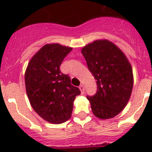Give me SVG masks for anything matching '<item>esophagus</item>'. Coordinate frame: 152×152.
<instances>
[{
	"instance_id": "obj_1",
	"label": "esophagus",
	"mask_w": 152,
	"mask_h": 152,
	"mask_svg": "<svg viewBox=\"0 0 152 152\" xmlns=\"http://www.w3.org/2000/svg\"><path fill=\"white\" fill-rule=\"evenodd\" d=\"M79 89H80V91H81V93L83 94L84 90H85V88H84V85H80V86H79Z\"/></svg>"
}]
</instances>
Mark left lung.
<instances>
[{
	"label": "left lung",
	"mask_w": 152,
	"mask_h": 152,
	"mask_svg": "<svg viewBox=\"0 0 152 152\" xmlns=\"http://www.w3.org/2000/svg\"><path fill=\"white\" fill-rule=\"evenodd\" d=\"M81 53L98 86L96 95L87 97L91 111L100 120L113 118L122 112L131 96V64L118 46L106 39L85 45Z\"/></svg>",
	"instance_id": "left-lung-1"
}]
</instances>
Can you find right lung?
<instances>
[{
    "label": "right lung",
    "mask_w": 152,
    "mask_h": 152,
    "mask_svg": "<svg viewBox=\"0 0 152 152\" xmlns=\"http://www.w3.org/2000/svg\"><path fill=\"white\" fill-rule=\"evenodd\" d=\"M72 47L47 43L30 59L25 73L26 93L36 113L47 122L60 124L71 118L75 97L81 94L60 66Z\"/></svg>",
    "instance_id": "right-lung-1"
}]
</instances>
